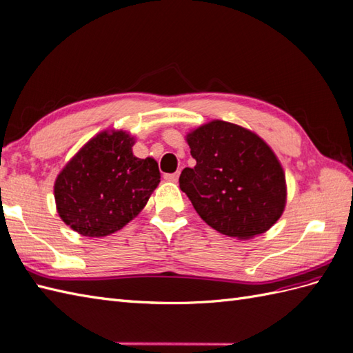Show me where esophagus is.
<instances>
[{
    "mask_svg": "<svg viewBox=\"0 0 353 353\" xmlns=\"http://www.w3.org/2000/svg\"><path fill=\"white\" fill-rule=\"evenodd\" d=\"M178 178H179V172H175V174H166L165 175V179H166V181H169V183H176Z\"/></svg>",
    "mask_w": 353,
    "mask_h": 353,
    "instance_id": "1",
    "label": "esophagus"
}]
</instances>
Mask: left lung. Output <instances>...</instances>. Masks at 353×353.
<instances>
[{
    "instance_id": "left-lung-1",
    "label": "left lung",
    "mask_w": 353,
    "mask_h": 353,
    "mask_svg": "<svg viewBox=\"0 0 353 353\" xmlns=\"http://www.w3.org/2000/svg\"><path fill=\"white\" fill-rule=\"evenodd\" d=\"M185 141L196 166L181 172L179 187L206 225L238 239L276 225L286 206V175L259 134L212 119L192 128Z\"/></svg>"
}]
</instances>
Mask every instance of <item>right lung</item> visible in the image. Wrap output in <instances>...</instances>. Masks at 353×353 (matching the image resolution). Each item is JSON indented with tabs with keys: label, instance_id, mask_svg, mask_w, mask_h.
I'll list each match as a JSON object with an SVG mask.
<instances>
[{
	"label": "right lung",
	"instance_id": "add662e5",
	"mask_svg": "<svg viewBox=\"0 0 353 353\" xmlns=\"http://www.w3.org/2000/svg\"><path fill=\"white\" fill-rule=\"evenodd\" d=\"M134 142V136L124 130H103L58 174L54 184L57 212L79 235L100 238L123 229L157 188V161L136 157Z\"/></svg>",
	"mask_w": 353,
	"mask_h": 353
}]
</instances>
